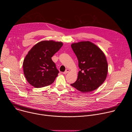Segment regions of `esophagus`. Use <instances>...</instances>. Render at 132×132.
Wrapping results in <instances>:
<instances>
[{
	"mask_svg": "<svg viewBox=\"0 0 132 132\" xmlns=\"http://www.w3.org/2000/svg\"><path fill=\"white\" fill-rule=\"evenodd\" d=\"M69 71V69H67L64 72H63V74H66L67 73H68Z\"/></svg>",
	"mask_w": 132,
	"mask_h": 132,
	"instance_id": "1",
	"label": "esophagus"
}]
</instances>
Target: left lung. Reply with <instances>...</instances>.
Segmentation results:
<instances>
[{
	"label": "left lung",
	"mask_w": 132,
	"mask_h": 132,
	"mask_svg": "<svg viewBox=\"0 0 132 132\" xmlns=\"http://www.w3.org/2000/svg\"><path fill=\"white\" fill-rule=\"evenodd\" d=\"M71 47L77 57L80 70L77 80L70 85L84 93L96 90L107 76L108 67L105 55L89 41L73 43Z\"/></svg>",
	"instance_id": "obj_1"
}]
</instances>
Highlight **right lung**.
<instances>
[{"instance_id": "add662e5", "label": "right lung", "mask_w": 132, "mask_h": 132, "mask_svg": "<svg viewBox=\"0 0 132 132\" xmlns=\"http://www.w3.org/2000/svg\"><path fill=\"white\" fill-rule=\"evenodd\" d=\"M62 46L60 42L43 41L35 44L28 52L23 61V68L24 76L30 85L42 88L54 81L59 71L52 57Z\"/></svg>"}]
</instances>
